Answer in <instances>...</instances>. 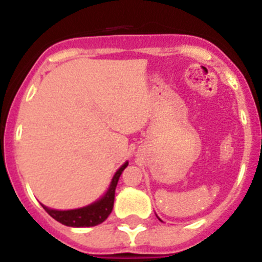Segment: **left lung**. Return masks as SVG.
Listing matches in <instances>:
<instances>
[{"instance_id": "1", "label": "left lung", "mask_w": 262, "mask_h": 262, "mask_svg": "<svg viewBox=\"0 0 262 262\" xmlns=\"http://www.w3.org/2000/svg\"><path fill=\"white\" fill-rule=\"evenodd\" d=\"M159 219H160V217H159Z\"/></svg>"}]
</instances>
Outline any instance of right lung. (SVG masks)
<instances>
[{"mask_svg": "<svg viewBox=\"0 0 262 262\" xmlns=\"http://www.w3.org/2000/svg\"><path fill=\"white\" fill-rule=\"evenodd\" d=\"M128 165V163H124L120 166L114 174L111 184L108 186L107 191L101 200L96 201L94 203L81 209L75 210H53L48 209L47 206H43V209L55 219V221L60 222L64 226L68 227H93L97 224H101L107 219L108 215L113 211V206H114V198H115V187H117L118 180H119L120 174L124 170V168Z\"/></svg>", "mask_w": 262, "mask_h": 262, "instance_id": "right-lung-1", "label": "right lung"}]
</instances>
